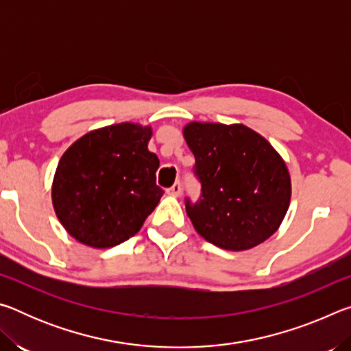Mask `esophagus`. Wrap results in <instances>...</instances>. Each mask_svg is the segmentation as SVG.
Segmentation results:
<instances>
[{"label":"esophagus","mask_w":351,"mask_h":351,"mask_svg":"<svg viewBox=\"0 0 351 351\" xmlns=\"http://www.w3.org/2000/svg\"><path fill=\"white\" fill-rule=\"evenodd\" d=\"M181 190H182V189H181V184H180V181H178V182H175L173 186H171V187L169 189V193L173 195V197H180Z\"/></svg>","instance_id":"1"}]
</instances>
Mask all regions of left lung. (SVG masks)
<instances>
[{"instance_id": "1", "label": "left lung", "mask_w": 351, "mask_h": 351, "mask_svg": "<svg viewBox=\"0 0 351 351\" xmlns=\"http://www.w3.org/2000/svg\"><path fill=\"white\" fill-rule=\"evenodd\" d=\"M182 134L201 182L198 203L186 201L195 230L228 251L268 240L291 201V176L276 148L243 123L190 122Z\"/></svg>"}]
</instances>
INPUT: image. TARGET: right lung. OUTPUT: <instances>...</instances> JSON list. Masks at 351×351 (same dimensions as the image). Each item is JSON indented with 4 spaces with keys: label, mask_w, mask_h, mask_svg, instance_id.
<instances>
[{
    "label": "right lung",
    "mask_w": 351,
    "mask_h": 351,
    "mask_svg": "<svg viewBox=\"0 0 351 351\" xmlns=\"http://www.w3.org/2000/svg\"><path fill=\"white\" fill-rule=\"evenodd\" d=\"M152 127L122 122L93 130L58 161L52 206L79 243L106 249L141 230L164 190L156 186L159 159L148 150Z\"/></svg>",
    "instance_id": "add662e5"
}]
</instances>
